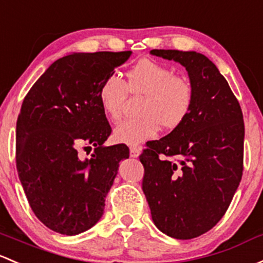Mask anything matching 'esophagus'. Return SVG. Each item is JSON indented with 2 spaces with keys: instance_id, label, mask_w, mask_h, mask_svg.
I'll list each match as a JSON object with an SVG mask.
<instances>
[{
  "instance_id": "34e87169",
  "label": "esophagus",
  "mask_w": 263,
  "mask_h": 263,
  "mask_svg": "<svg viewBox=\"0 0 263 263\" xmlns=\"http://www.w3.org/2000/svg\"><path fill=\"white\" fill-rule=\"evenodd\" d=\"M140 154L141 147H139V146H131V147H129V156L131 157H139Z\"/></svg>"
}]
</instances>
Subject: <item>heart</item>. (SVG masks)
<instances>
[{"mask_svg":"<svg viewBox=\"0 0 263 263\" xmlns=\"http://www.w3.org/2000/svg\"><path fill=\"white\" fill-rule=\"evenodd\" d=\"M128 93L140 103L141 117L116 127L120 142L139 145L153 139L160 131H174L186 121L194 106V87L186 77L178 76L170 66L153 60H141L126 73V82L109 76L102 82L98 99L102 110L112 122L123 117Z\"/></svg>","mask_w":263,"mask_h":263,"instance_id":"1","label":"heart"}]
</instances>
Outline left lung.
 <instances>
[{"instance_id": "left-lung-1", "label": "left lung", "mask_w": 263, "mask_h": 263, "mask_svg": "<svg viewBox=\"0 0 263 263\" xmlns=\"http://www.w3.org/2000/svg\"><path fill=\"white\" fill-rule=\"evenodd\" d=\"M151 54L185 66L194 106L179 128L146 143L142 190L155 226L173 238L192 239L222 219L242 179V109L205 55L161 49Z\"/></svg>"}]
</instances>
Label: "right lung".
<instances>
[{
  "label": "right lung",
  "instance_id": "right-lung-1",
  "mask_svg": "<svg viewBox=\"0 0 263 263\" xmlns=\"http://www.w3.org/2000/svg\"><path fill=\"white\" fill-rule=\"evenodd\" d=\"M131 51L76 52L60 58L24 98L16 123V168L32 212L51 231L76 236L102 217L126 145L103 146L110 128L102 82ZM93 150L84 159L81 150Z\"/></svg>",
  "mask_w": 263,
  "mask_h": 263
}]
</instances>
